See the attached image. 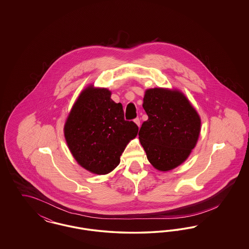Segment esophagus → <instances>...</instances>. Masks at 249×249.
<instances>
[{
	"instance_id": "obj_1",
	"label": "esophagus",
	"mask_w": 249,
	"mask_h": 249,
	"mask_svg": "<svg viewBox=\"0 0 249 249\" xmlns=\"http://www.w3.org/2000/svg\"><path fill=\"white\" fill-rule=\"evenodd\" d=\"M133 121H134V123H135V124L138 126V127H140V123H141V120H140L139 118H136V119H134Z\"/></svg>"
}]
</instances>
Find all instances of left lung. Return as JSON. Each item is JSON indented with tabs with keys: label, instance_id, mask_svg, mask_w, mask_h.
Segmentation results:
<instances>
[{
	"label": "left lung",
	"instance_id": "left-lung-1",
	"mask_svg": "<svg viewBox=\"0 0 249 249\" xmlns=\"http://www.w3.org/2000/svg\"><path fill=\"white\" fill-rule=\"evenodd\" d=\"M142 107L148 119L142 124L139 140L148 161L160 172L181 165L200 136L196 109L180 90L163 88L146 89Z\"/></svg>",
	"mask_w": 249,
	"mask_h": 249
}]
</instances>
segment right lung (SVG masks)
Here are the masks:
<instances>
[{"label": "right lung", "mask_w": 249, "mask_h": 249, "mask_svg": "<svg viewBox=\"0 0 249 249\" xmlns=\"http://www.w3.org/2000/svg\"><path fill=\"white\" fill-rule=\"evenodd\" d=\"M63 131L79 165L95 175H107L119 165L138 127L124 119L122 105L111 99L108 89L89 85L71 107Z\"/></svg>", "instance_id": "1"}]
</instances>
